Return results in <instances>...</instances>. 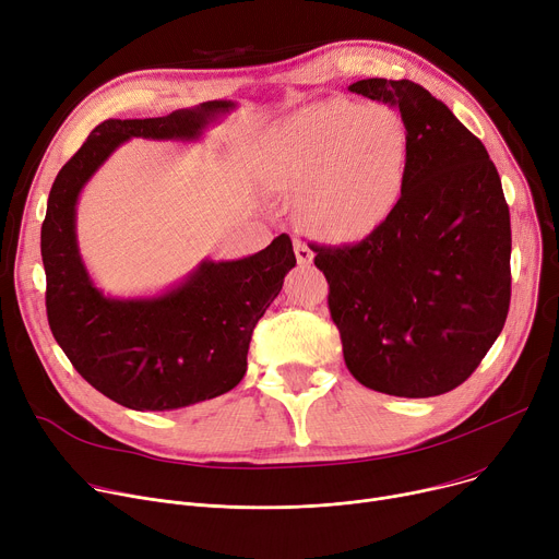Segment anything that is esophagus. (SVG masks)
<instances>
[{
	"mask_svg": "<svg viewBox=\"0 0 559 559\" xmlns=\"http://www.w3.org/2000/svg\"><path fill=\"white\" fill-rule=\"evenodd\" d=\"M293 248H295V257H298V264L300 266H309L311 261H313V250L307 246V241L295 239Z\"/></svg>",
	"mask_w": 559,
	"mask_h": 559,
	"instance_id": "esophagus-1",
	"label": "esophagus"
}]
</instances>
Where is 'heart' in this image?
Here are the masks:
<instances>
[{
    "label": "heart",
    "mask_w": 559,
    "mask_h": 559,
    "mask_svg": "<svg viewBox=\"0 0 559 559\" xmlns=\"http://www.w3.org/2000/svg\"><path fill=\"white\" fill-rule=\"evenodd\" d=\"M406 126L388 108L330 98L280 123L261 153V180L298 191L311 233L354 241L379 229L402 201Z\"/></svg>",
    "instance_id": "b5f03b06"
}]
</instances>
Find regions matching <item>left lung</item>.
I'll use <instances>...</instances> for the list:
<instances>
[{"mask_svg":"<svg viewBox=\"0 0 559 559\" xmlns=\"http://www.w3.org/2000/svg\"><path fill=\"white\" fill-rule=\"evenodd\" d=\"M352 92L400 108L408 135L402 201L349 246L309 243L358 383L395 397L461 385L510 309V210L483 142L413 81L364 79Z\"/></svg>","mask_w":559,"mask_h":559,"instance_id":"8db88e82","label":"left lung"}]
</instances>
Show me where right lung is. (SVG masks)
<instances>
[{"instance_id":"right-lung-1","label":"right lung","mask_w":559,"mask_h":559,"mask_svg":"<svg viewBox=\"0 0 559 559\" xmlns=\"http://www.w3.org/2000/svg\"><path fill=\"white\" fill-rule=\"evenodd\" d=\"M233 108V102H205L167 117L98 123L49 191L40 250L51 334L76 372L126 408L176 411L233 390L246 374L254 324L280 295L295 252L288 235H280L252 257L201 261L157 298H106L79 254V193L130 138L199 140Z\"/></svg>"}]
</instances>
